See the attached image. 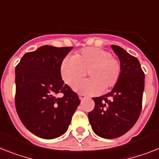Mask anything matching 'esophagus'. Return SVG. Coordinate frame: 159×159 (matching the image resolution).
<instances>
[{
	"mask_svg": "<svg viewBox=\"0 0 159 159\" xmlns=\"http://www.w3.org/2000/svg\"><path fill=\"white\" fill-rule=\"evenodd\" d=\"M85 98H86V95H84V94H79V98L81 100H83Z\"/></svg>",
	"mask_w": 159,
	"mask_h": 159,
	"instance_id": "obj_1",
	"label": "esophagus"
}]
</instances>
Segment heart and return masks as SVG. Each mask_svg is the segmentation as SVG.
Returning <instances> with one entry per match:
<instances>
[{"label": "heart", "instance_id": "b5f03b06", "mask_svg": "<svg viewBox=\"0 0 159 159\" xmlns=\"http://www.w3.org/2000/svg\"><path fill=\"white\" fill-rule=\"evenodd\" d=\"M87 74L90 79L76 83V90L89 94H98L102 89L112 88L118 82L121 73L120 62L111 53L99 48H86L73 57H68L61 65L64 82L72 85Z\"/></svg>", "mask_w": 159, "mask_h": 159}]
</instances>
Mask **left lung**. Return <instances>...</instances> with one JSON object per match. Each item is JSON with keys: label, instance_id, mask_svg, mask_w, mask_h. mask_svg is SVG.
<instances>
[{"label": "left lung", "instance_id": "8db88e82", "mask_svg": "<svg viewBox=\"0 0 159 159\" xmlns=\"http://www.w3.org/2000/svg\"><path fill=\"white\" fill-rule=\"evenodd\" d=\"M111 48L120 61V77L111 91L93 98L95 106L88 113L93 131L107 139L124 135L135 125L141 111L145 86V73L137 58L116 45Z\"/></svg>", "mask_w": 159, "mask_h": 159}]
</instances>
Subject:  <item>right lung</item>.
Masks as SVG:
<instances>
[{
  "mask_svg": "<svg viewBox=\"0 0 159 159\" xmlns=\"http://www.w3.org/2000/svg\"><path fill=\"white\" fill-rule=\"evenodd\" d=\"M72 48L44 45L26 53L15 68L18 116L29 131L43 139L63 135L80 103L61 75V63Z\"/></svg>",
  "mask_w": 159,
  "mask_h": 159,
  "instance_id": "add662e5",
  "label": "right lung"
}]
</instances>
